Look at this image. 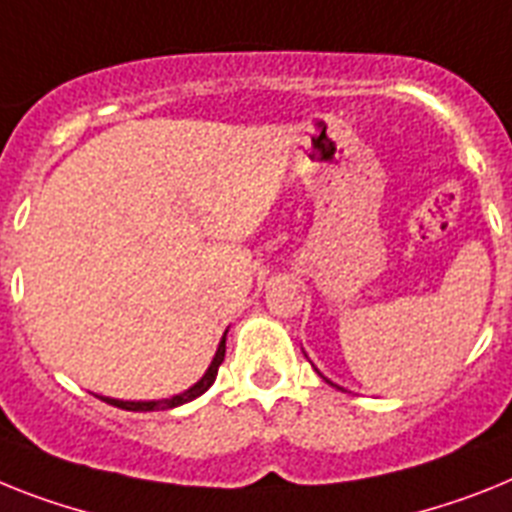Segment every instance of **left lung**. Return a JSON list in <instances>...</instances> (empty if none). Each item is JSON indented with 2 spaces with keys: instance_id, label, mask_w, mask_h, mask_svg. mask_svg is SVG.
<instances>
[{
  "instance_id": "8db88e82",
  "label": "left lung",
  "mask_w": 512,
  "mask_h": 512,
  "mask_svg": "<svg viewBox=\"0 0 512 512\" xmlns=\"http://www.w3.org/2000/svg\"><path fill=\"white\" fill-rule=\"evenodd\" d=\"M317 372H320V369H317ZM320 375H322V372H320ZM322 380L328 382V385H336V382H330V380H328V377H325V375H322ZM336 388H338V385H336ZM338 390H341V388H338Z\"/></svg>"
}]
</instances>
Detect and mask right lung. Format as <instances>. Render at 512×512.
<instances>
[{"mask_svg":"<svg viewBox=\"0 0 512 512\" xmlns=\"http://www.w3.org/2000/svg\"><path fill=\"white\" fill-rule=\"evenodd\" d=\"M226 333H229V330H226ZM226 333H223L221 343H218V349H216V356H213V362H210L208 369H205V375L200 377L192 388L184 390V393L171 395V398H161V401H119V398H109V395H98V398L124 411H166V409H176V406H182V403L195 401L197 395H203L205 390L216 382L218 367H221L223 356H226Z\"/></svg>","mask_w":512,"mask_h":512,"instance_id":"1","label":"right lung"}]
</instances>
